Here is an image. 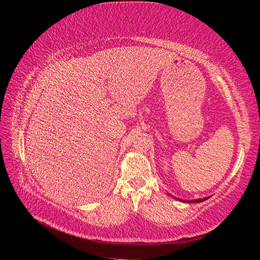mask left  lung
<instances>
[{"instance_id": "obj_1", "label": "left lung", "mask_w": 260, "mask_h": 260, "mask_svg": "<svg viewBox=\"0 0 260 260\" xmlns=\"http://www.w3.org/2000/svg\"><path fill=\"white\" fill-rule=\"evenodd\" d=\"M205 200H207V199H202V200H194V201H188V202H196V203H200V202H203V201H205Z\"/></svg>"}]
</instances>
